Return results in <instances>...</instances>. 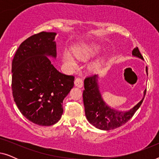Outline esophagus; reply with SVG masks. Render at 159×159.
Segmentation results:
<instances>
[{"mask_svg": "<svg viewBox=\"0 0 159 159\" xmlns=\"http://www.w3.org/2000/svg\"><path fill=\"white\" fill-rule=\"evenodd\" d=\"M75 84L76 87H77V88H81L83 86V81H82V80L80 79V78H76L75 80Z\"/></svg>", "mask_w": 159, "mask_h": 159, "instance_id": "1", "label": "esophagus"}]
</instances>
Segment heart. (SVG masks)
Segmentation results:
<instances>
[{
  "instance_id": "heart-1",
  "label": "heart",
  "mask_w": 159,
  "mask_h": 159,
  "mask_svg": "<svg viewBox=\"0 0 159 159\" xmlns=\"http://www.w3.org/2000/svg\"><path fill=\"white\" fill-rule=\"evenodd\" d=\"M102 50L101 45L97 43H90V44H82L75 48L72 51L73 55L79 60H86L99 53ZM63 61L70 68H75L77 66V63L72 55L69 52H64L63 54ZM102 61L97 60L92 65L93 69H98L101 66Z\"/></svg>"
}]
</instances>
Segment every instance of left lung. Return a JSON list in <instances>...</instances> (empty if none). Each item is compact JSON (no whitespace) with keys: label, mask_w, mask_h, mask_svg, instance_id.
<instances>
[{"label":"left lung","mask_w":159,"mask_h":159,"mask_svg":"<svg viewBox=\"0 0 159 159\" xmlns=\"http://www.w3.org/2000/svg\"><path fill=\"white\" fill-rule=\"evenodd\" d=\"M132 56L143 60L138 48L135 47L132 52ZM148 75V68L145 69ZM98 75L88 77L84 81L83 102L84 111L88 121L95 127L101 130H111L125 125L132 118L140 108L145 95L146 90L143 92V98L132 108L126 111H119L108 106L103 101L100 91Z\"/></svg>","instance_id":"obj_1"}]
</instances>
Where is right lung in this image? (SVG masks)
Masks as SVG:
<instances>
[{
  "label": "right lung",
  "mask_w": 159,
  "mask_h": 159,
  "mask_svg": "<svg viewBox=\"0 0 159 159\" xmlns=\"http://www.w3.org/2000/svg\"><path fill=\"white\" fill-rule=\"evenodd\" d=\"M56 32L34 34L19 45L11 64L13 97L28 120L51 126L63 114L64 98L75 77L58 71L48 57L56 58Z\"/></svg>",
  "instance_id": "right-lung-1"
}]
</instances>
